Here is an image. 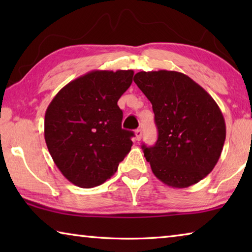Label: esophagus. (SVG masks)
Masks as SVG:
<instances>
[{"instance_id":"esophagus-1","label":"esophagus","mask_w":252,"mask_h":252,"mask_svg":"<svg viewBox=\"0 0 252 252\" xmlns=\"http://www.w3.org/2000/svg\"><path fill=\"white\" fill-rule=\"evenodd\" d=\"M134 133H135V139L138 140H141V138H142V131H141V129H136L135 131H134Z\"/></svg>"}]
</instances>
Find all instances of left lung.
I'll return each mask as SVG.
<instances>
[{"label":"left lung","instance_id":"obj_1","mask_svg":"<svg viewBox=\"0 0 252 252\" xmlns=\"http://www.w3.org/2000/svg\"><path fill=\"white\" fill-rule=\"evenodd\" d=\"M133 81L151 102L158 127L153 147L142 149L164 185L188 188L210 173L225 140V123L212 96L177 71L138 72Z\"/></svg>","mask_w":252,"mask_h":252}]
</instances>
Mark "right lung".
<instances>
[{"label": "right lung", "mask_w": 252, "mask_h": 252, "mask_svg": "<svg viewBox=\"0 0 252 252\" xmlns=\"http://www.w3.org/2000/svg\"><path fill=\"white\" fill-rule=\"evenodd\" d=\"M132 70H94L58 92L45 112L44 138L54 163L80 188L100 186L130 152L132 131L123 130L118 101L132 83Z\"/></svg>", "instance_id": "add662e5"}]
</instances>
